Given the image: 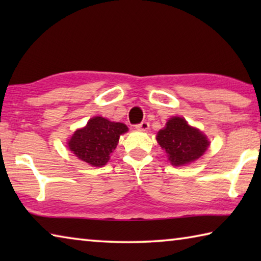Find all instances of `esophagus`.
Instances as JSON below:
<instances>
[{"mask_svg": "<svg viewBox=\"0 0 261 261\" xmlns=\"http://www.w3.org/2000/svg\"><path fill=\"white\" fill-rule=\"evenodd\" d=\"M148 127H149V123L146 122V121L141 122V123H139V124L136 125V129L141 130V131H146V130L148 129Z\"/></svg>", "mask_w": 261, "mask_h": 261, "instance_id": "1", "label": "esophagus"}]
</instances>
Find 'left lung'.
<instances>
[{
    "instance_id": "left-lung-1",
    "label": "left lung",
    "mask_w": 261,
    "mask_h": 261,
    "mask_svg": "<svg viewBox=\"0 0 261 261\" xmlns=\"http://www.w3.org/2000/svg\"><path fill=\"white\" fill-rule=\"evenodd\" d=\"M156 140L165 149L173 166L189 165L199 159L208 148L210 141L200 130L192 127L182 117H171L158 132Z\"/></svg>"
}]
</instances>
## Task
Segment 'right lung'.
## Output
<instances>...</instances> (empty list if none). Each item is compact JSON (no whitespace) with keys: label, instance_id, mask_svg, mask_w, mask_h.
<instances>
[{"label":"right lung","instance_id":"add662e5","mask_svg":"<svg viewBox=\"0 0 261 261\" xmlns=\"http://www.w3.org/2000/svg\"><path fill=\"white\" fill-rule=\"evenodd\" d=\"M126 131L127 126L123 123L95 116L87 122L86 126L74 131L68 145L79 160L94 167H102L116 148L120 136Z\"/></svg>","mask_w":261,"mask_h":261}]
</instances>
